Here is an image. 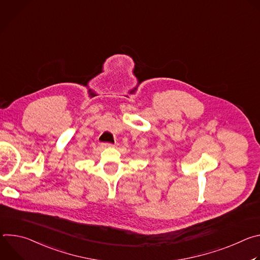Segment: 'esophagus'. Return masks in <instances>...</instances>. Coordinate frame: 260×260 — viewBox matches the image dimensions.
Wrapping results in <instances>:
<instances>
[{
    "instance_id": "1",
    "label": "esophagus",
    "mask_w": 260,
    "mask_h": 260,
    "mask_svg": "<svg viewBox=\"0 0 260 260\" xmlns=\"http://www.w3.org/2000/svg\"><path fill=\"white\" fill-rule=\"evenodd\" d=\"M102 145H103V147H114L115 146L114 144H110V143H103Z\"/></svg>"
}]
</instances>
